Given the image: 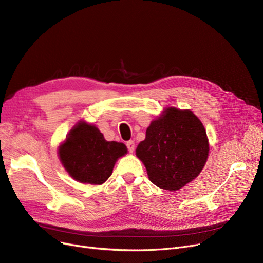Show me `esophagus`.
<instances>
[{"label":"esophagus","instance_id":"34e87169","mask_svg":"<svg viewBox=\"0 0 263 263\" xmlns=\"http://www.w3.org/2000/svg\"><path fill=\"white\" fill-rule=\"evenodd\" d=\"M126 146H127V148H128V150H129V153L132 154L133 151H134V148H135L134 142H133V141H128L127 144H126Z\"/></svg>","mask_w":263,"mask_h":263}]
</instances>
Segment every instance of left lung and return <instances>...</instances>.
<instances>
[{
  "label": "left lung",
  "instance_id": "left-lung-1",
  "mask_svg": "<svg viewBox=\"0 0 263 263\" xmlns=\"http://www.w3.org/2000/svg\"><path fill=\"white\" fill-rule=\"evenodd\" d=\"M208 155V137L201 121L191 110L175 107H168L150 123L146 139L136 148L149 180L168 191H177L195 179Z\"/></svg>",
  "mask_w": 263,
  "mask_h": 263
}]
</instances>
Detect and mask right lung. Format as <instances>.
I'll use <instances>...</instances> for the list:
<instances>
[{
    "mask_svg": "<svg viewBox=\"0 0 263 263\" xmlns=\"http://www.w3.org/2000/svg\"><path fill=\"white\" fill-rule=\"evenodd\" d=\"M127 154L122 143L107 142L91 124L80 122L60 147L59 156L65 170L82 183L102 184L112 175L118 158Z\"/></svg>",
    "mask_w": 263,
    "mask_h": 263,
    "instance_id": "1",
    "label": "right lung"
}]
</instances>
